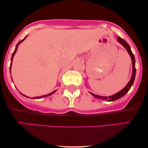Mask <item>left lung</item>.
I'll use <instances>...</instances> for the list:
<instances>
[{"label": "left lung", "mask_w": 148, "mask_h": 148, "mask_svg": "<svg viewBox=\"0 0 148 148\" xmlns=\"http://www.w3.org/2000/svg\"><path fill=\"white\" fill-rule=\"evenodd\" d=\"M118 41L120 42V43L121 44V45H123L124 47H125V49H127V51H128L129 53H130L131 58H132V66H133V73H132V78H131L130 82H129L128 84L127 85L126 87L124 88L121 91H120V92H119L116 93V94H115L114 95L110 96V97H101V96L97 95H95V94H93V93H91V94L93 96L95 97H97V98H99V99H108L109 101H115V100H117V99H120V98H121L122 97H123L124 95H125V94H127V93L128 92V91L130 90V88H131V87H132V86L134 84V79H135V76H136L135 58H134V56L133 53H132V50H131L130 45H129L128 44H127V42L125 41V40H124L123 39L120 38V37H118Z\"/></svg>", "instance_id": "8db88e82"}]
</instances>
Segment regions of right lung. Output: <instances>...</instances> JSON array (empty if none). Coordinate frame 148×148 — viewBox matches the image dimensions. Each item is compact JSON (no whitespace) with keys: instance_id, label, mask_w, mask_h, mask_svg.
<instances>
[{"instance_id":"1","label":"right lung","mask_w":148,"mask_h":148,"mask_svg":"<svg viewBox=\"0 0 148 148\" xmlns=\"http://www.w3.org/2000/svg\"><path fill=\"white\" fill-rule=\"evenodd\" d=\"M25 38H26V37H25V38L23 39V40H21V41H20V42H18L17 45H16V48H15V50H14V53H12V58H11V64H10V68H11L12 62V59H13V57H14V53H16V50H17V48H18V45H19V44L21 43V42H23V40H24ZM56 92V90H55V91H53V92H51V93H50V94H49V95H47L42 96V97H33V99H40V98H41V97H47V96H48V95H52L53 93H54V92ZM24 96H25V95H24Z\"/></svg>"}]
</instances>
